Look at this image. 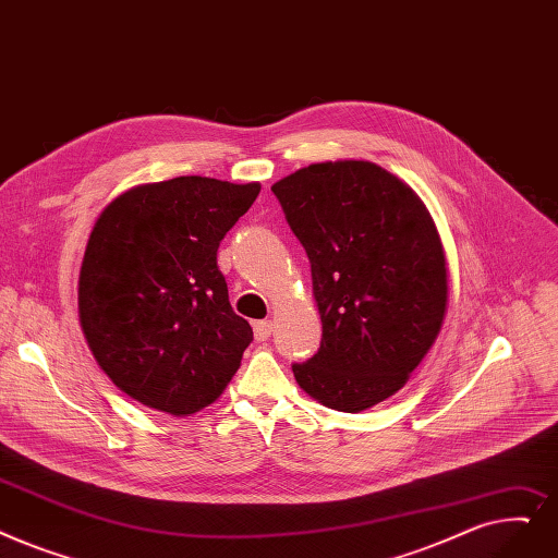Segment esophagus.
Segmentation results:
<instances>
[{
	"instance_id": "obj_1",
	"label": "esophagus",
	"mask_w": 558,
	"mask_h": 558,
	"mask_svg": "<svg viewBox=\"0 0 558 558\" xmlns=\"http://www.w3.org/2000/svg\"><path fill=\"white\" fill-rule=\"evenodd\" d=\"M271 330H274L271 322H255V324H253V332H255L257 342H266V339L271 337Z\"/></svg>"
}]
</instances>
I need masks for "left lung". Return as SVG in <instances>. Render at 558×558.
Listing matches in <instances>:
<instances>
[{"label":"left lung","mask_w":558,"mask_h":558,"mask_svg":"<svg viewBox=\"0 0 558 558\" xmlns=\"http://www.w3.org/2000/svg\"><path fill=\"white\" fill-rule=\"evenodd\" d=\"M271 191L307 253L324 328L296 383L360 413L401 390L442 328L440 234L417 193L372 161L310 163Z\"/></svg>","instance_id":"obj_1"}]
</instances>
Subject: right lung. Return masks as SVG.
I'll return each instance as SVG.
<instances>
[{
	"label": "right lung",
	"mask_w": 558,
	"mask_h": 558,
	"mask_svg": "<svg viewBox=\"0 0 558 558\" xmlns=\"http://www.w3.org/2000/svg\"><path fill=\"white\" fill-rule=\"evenodd\" d=\"M257 193V182L184 175L102 209L80 271V322L118 390L175 417L223 395L253 328L230 305L216 251Z\"/></svg>",
	"instance_id": "right-lung-1"
}]
</instances>
